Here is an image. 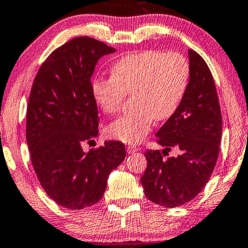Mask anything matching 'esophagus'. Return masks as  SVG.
<instances>
[{
    "instance_id": "1",
    "label": "esophagus",
    "mask_w": 248,
    "mask_h": 248,
    "mask_svg": "<svg viewBox=\"0 0 248 248\" xmlns=\"http://www.w3.org/2000/svg\"><path fill=\"white\" fill-rule=\"evenodd\" d=\"M126 151L129 152V154H132V153L138 152L139 148L134 145H129V146H126Z\"/></svg>"
}]
</instances>
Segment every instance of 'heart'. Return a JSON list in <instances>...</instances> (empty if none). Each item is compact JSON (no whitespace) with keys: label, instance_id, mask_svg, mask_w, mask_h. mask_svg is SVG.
<instances>
[{"label":"heart","instance_id":"b5f03b06","mask_svg":"<svg viewBox=\"0 0 248 248\" xmlns=\"http://www.w3.org/2000/svg\"><path fill=\"white\" fill-rule=\"evenodd\" d=\"M189 75L188 61L179 53L145 50L122 57L111 77L92 82L94 100L108 115L117 114L125 96L133 94L134 109L109 125V136L126 143L145 138L155 119L167 121L179 108Z\"/></svg>","mask_w":248,"mask_h":248}]
</instances>
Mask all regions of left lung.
Segmentation results:
<instances>
[{
	"mask_svg": "<svg viewBox=\"0 0 248 248\" xmlns=\"http://www.w3.org/2000/svg\"><path fill=\"white\" fill-rule=\"evenodd\" d=\"M188 87L179 108L157 131L160 151H146L147 168L140 178L152 202L175 208L202 191L218 157L222 115L212 72L204 60L188 50ZM176 148L177 157H164Z\"/></svg>",
	"mask_w": 248,
	"mask_h": 248,
	"instance_id": "1",
	"label": "left lung"
}]
</instances>
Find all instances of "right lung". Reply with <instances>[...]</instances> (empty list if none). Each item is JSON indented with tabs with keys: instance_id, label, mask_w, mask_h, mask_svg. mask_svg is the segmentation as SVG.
Here are the masks:
<instances>
[{
	"instance_id": "obj_1",
	"label": "right lung",
	"mask_w": 248,
	"mask_h": 248,
	"mask_svg": "<svg viewBox=\"0 0 248 248\" xmlns=\"http://www.w3.org/2000/svg\"><path fill=\"white\" fill-rule=\"evenodd\" d=\"M115 48L78 36L55 49L40 66L26 112V141L42 188L60 206L84 209L99 202L109 173L125 158L119 141L88 153L82 142L97 136V106L91 77L99 59Z\"/></svg>"
}]
</instances>
